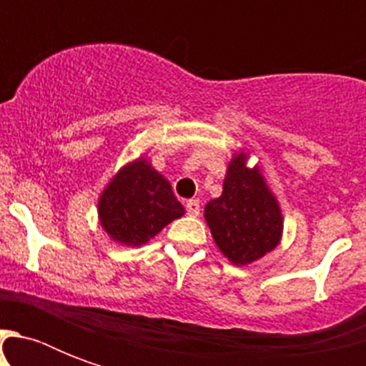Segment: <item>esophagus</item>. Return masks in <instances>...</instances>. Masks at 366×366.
<instances>
[{"mask_svg": "<svg viewBox=\"0 0 366 366\" xmlns=\"http://www.w3.org/2000/svg\"><path fill=\"white\" fill-rule=\"evenodd\" d=\"M186 212H188L189 217H199V212H201L199 201H197V199H189L188 203H186Z\"/></svg>", "mask_w": 366, "mask_h": 366, "instance_id": "esophagus-1", "label": "esophagus"}]
</instances>
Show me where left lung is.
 I'll return each instance as SVG.
<instances>
[{
	"mask_svg": "<svg viewBox=\"0 0 366 366\" xmlns=\"http://www.w3.org/2000/svg\"><path fill=\"white\" fill-rule=\"evenodd\" d=\"M244 154L228 167L222 195L205 207V218L218 249L234 264H249L275 249L283 222L275 197L258 169H247Z\"/></svg>",
	"mask_w": 366,
	"mask_h": 366,
	"instance_id": "left-lung-1",
	"label": "left lung"
}]
</instances>
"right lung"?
<instances>
[{"label": "right lung", "instance_id": "right-lung-1", "mask_svg": "<svg viewBox=\"0 0 366 366\" xmlns=\"http://www.w3.org/2000/svg\"><path fill=\"white\" fill-rule=\"evenodd\" d=\"M102 228L114 241L123 244H142L182 217L184 207L172 194L171 184L138 159L119 171L99 201Z\"/></svg>", "mask_w": 366, "mask_h": 366}]
</instances>
